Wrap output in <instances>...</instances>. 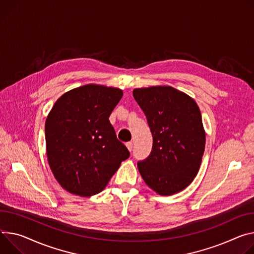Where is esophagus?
<instances>
[{
	"label": "esophagus",
	"mask_w": 254,
	"mask_h": 254,
	"mask_svg": "<svg viewBox=\"0 0 254 254\" xmlns=\"http://www.w3.org/2000/svg\"><path fill=\"white\" fill-rule=\"evenodd\" d=\"M126 146H127V150H128L129 152L132 150V143H131V142H127V143L126 144Z\"/></svg>",
	"instance_id": "esophagus-1"
}]
</instances>
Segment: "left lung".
I'll use <instances>...</instances> for the list:
<instances>
[{
	"mask_svg": "<svg viewBox=\"0 0 254 254\" xmlns=\"http://www.w3.org/2000/svg\"><path fill=\"white\" fill-rule=\"evenodd\" d=\"M132 95L147 117L153 135L150 156L137 162L147 186L160 195L187 189L196 176L205 131L193 98L171 86L135 88Z\"/></svg>",
	"mask_w": 254,
	"mask_h": 254,
	"instance_id": "8db88e82",
	"label": "left lung"
}]
</instances>
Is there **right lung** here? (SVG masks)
<instances>
[{
	"label": "right lung",
	"instance_id": "add662e5",
	"mask_svg": "<svg viewBox=\"0 0 254 254\" xmlns=\"http://www.w3.org/2000/svg\"><path fill=\"white\" fill-rule=\"evenodd\" d=\"M123 95L120 88L87 84L65 92L50 111L45 121L48 162L67 192L99 193L129 157L108 120Z\"/></svg>",
	"mask_w": 254,
	"mask_h": 254
}]
</instances>
